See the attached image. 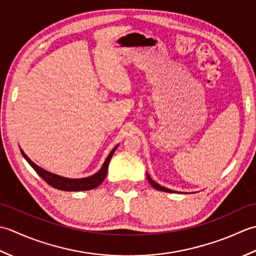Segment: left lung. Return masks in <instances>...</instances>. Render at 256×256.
<instances>
[{
  "label": "left lung",
  "mask_w": 256,
  "mask_h": 256,
  "mask_svg": "<svg viewBox=\"0 0 256 256\" xmlns=\"http://www.w3.org/2000/svg\"><path fill=\"white\" fill-rule=\"evenodd\" d=\"M147 179H148V181H149V184L152 186L156 190H159V191H164V192H170V194H174V192H176V191H174V190H171V189H168V188H164V186H161L159 184H157V182L156 181H154L152 179L150 178V176L147 174Z\"/></svg>",
  "instance_id": "obj_1"
}]
</instances>
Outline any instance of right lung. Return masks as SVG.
Listing matches in <instances>:
<instances>
[{"label": "right lung", "instance_id": "obj_1", "mask_svg": "<svg viewBox=\"0 0 256 256\" xmlns=\"http://www.w3.org/2000/svg\"><path fill=\"white\" fill-rule=\"evenodd\" d=\"M118 146L119 144H117L116 147H114L110 151V154H108V157L106 158L105 162L102 164V168L99 169L95 174H92L90 176H86V178H80V179L66 178V176L55 174H53V172H50L48 170L40 168V166L34 164L33 161L25 154V152L22 149H20V152H22L23 157L30 164V166H32V168L36 172H38V174L40 176V178H43L50 186L55 188V189H58L62 191H86V190L95 189V188H97L104 180H105L106 176H107L109 162H110V159H112L114 151H116Z\"/></svg>", "mask_w": 256, "mask_h": 256}]
</instances>
